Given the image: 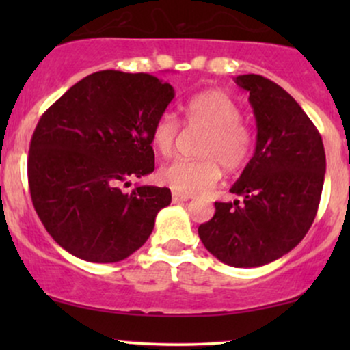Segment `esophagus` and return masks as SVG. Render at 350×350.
Returning <instances> with one entry per match:
<instances>
[{"instance_id": "34e87169", "label": "esophagus", "mask_w": 350, "mask_h": 350, "mask_svg": "<svg viewBox=\"0 0 350 350\" xmlns=\"http://www.w3.org/2000/svg\"><path fill=\"white\" fill-rule=\"evenodd\" d=\"M189 196L178 194V192H172V202H187Z\"/></svg>"}]
</instances>
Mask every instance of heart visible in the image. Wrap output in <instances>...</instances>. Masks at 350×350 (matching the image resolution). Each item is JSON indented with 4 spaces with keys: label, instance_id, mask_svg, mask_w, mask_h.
Instances as JSON below:
<instances>
[{
    "label": "heart",
    "instance_id": "1",
    "mask_svg": "<svg viewBox=\"0 0 350 350\" xmlns=\"http://www.w3.org/2000/svg\"><path fill=\"white\" fill-rule=\"evenodd\" d=\"M187 126L206 130L198 161H174L158 171L163 186L183 196H198L211 191L227 171H240L250 161L255 135L242 122V108L226 92L211 88L187 100L183 108ZM179 123L171 113L158 118L151 131V143L161 156L174 151Z\"/></svg>",
    "mask_w": 350,
    "mask_h": 350
}]
</instances>
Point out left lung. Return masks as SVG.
I'll return each instance as SVG.
<instances>
[{
  "label": "left lung",
  "instance_id": "left-lung-1",
  "mask_svg": "<svg viewBox=\"0 0 350 350\" xmlns=\"http://www.w3.org/2000/svg\"><path fill=\"white\" fill-rule=\"evenodd\" d=\"M250 94L256 146L232 194L243 202H215V214L199 237L220 262L253 268L286 255L314 220L326 152L319 131L299 103L278 83L247 74L235 79Z\"/></svg>",
  "mask_w": 350,
  "mask_h": 350
}]
</instances>
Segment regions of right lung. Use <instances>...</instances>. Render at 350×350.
Returning <instances> with one entry per match:
<instances>
[{"label":"right lung","mask_w":350,"mask_h":350,"mask_svg":"<svg viewBox=\"0 0 350 350\" xmlns=\"http://www.w3.org/2000/svg\"><path fill=\"white\" fill-rule=\"evenodd\" d=\"M172 98L174 88L154 75L100 70L41 116L27 158L31 199L64 250L115 263L146 242L171 191L120 186L154 171L151 131Z\"/></svg>","instance_id":"1"}]
</instances>
